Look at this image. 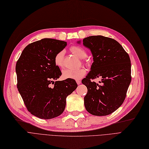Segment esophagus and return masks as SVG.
<instances>
[{
  "label": "esophagus",
  "instance_id": "1",
  "mask_svg": "<svg viewBox=\"0 0 149 149\" xmlns=\"http://www.w3.org/2000/svg\"><path fill=\"white\" fill-rule=\"evenodd\" d=\"M76 83H77V84H78V85L81 84V81H79V80H76Z\"/></svg>",
  "mask_w": 149,
  "mask_h": 149
}]
</instances>
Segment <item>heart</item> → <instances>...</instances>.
<instances>
[{"instance_id": "heart-1", "label": "heart", "mask_w": 149, "mask_h": 149, "mask_svg": "<svg viewBox=\"0 0 149 149\" xmlns=\"http://www.w3.org/2000/svg\"><path fill=\"white\" fill-rule=\"evenodd\" d=\"M71 52L80 59H83V63L88 65V61L84 58L87 57L86 50L79 46L74 45L70 48ZM64 55L63 50H61L55 55L54 57V63L55 65L59 68H63L64 66ZM86 70L84 68H81L78 70H64L62 72V76L65 79H79L86 74Z\"/></svg>"}]
</instances>
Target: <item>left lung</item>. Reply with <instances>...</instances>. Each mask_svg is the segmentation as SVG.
<instances>
[{"label": "left lung", "instance_id": "1", "mask_svg": "<svg viewBox=\"0 0 149 149\" xmlns=\"http://www.w3.org/2000/svg\"><path fill=\"white\" fill-rule=\"evenodd\" d=\"M83 42L91 50L94 60L90 72L82 80L88 88L84 98L85 108L93 115H110L126 98L131 81L130 56L119 42L110 38L92 36ZM99 77L100 85L91 81Z\"/></svg>", "mask_w": 149, "mask_h": 149}]
</instances>
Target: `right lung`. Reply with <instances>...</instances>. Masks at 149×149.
I'll return each mask as SVG.
<instances>
[{
  "label": "right lung",
  "mask_w": 149,
  "mask_h": 149,
  "mask_svg": "<svg viewBox=\"0 0 149 149\" xmlns=\"http://www.w3.org/2000/svg\"><path fill=\"white\" fill-rule=\"evenodd\" d=\"M66 45L62 40L42 39L28 45L17 62L18 90L28 111L39 118L60 115L66 97L78 87L74 79L54 81L61 75L54 57Z\"/></svg>",
  "instance_id": "right-lung-1"
}]
</instances>
